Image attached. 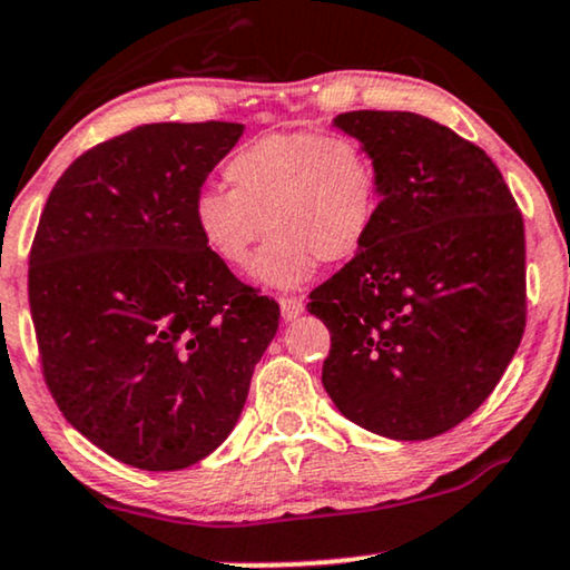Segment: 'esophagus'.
<instances>
[{
  "label": "esophagus",
  "mask_w": 570,
  "mask_h": 570,
  "mask_svg": "<svg viewBox=\"0 0 570 570\" xmlns=\"http://www.w3.org/2000/svg\"><path fill=\"white\" fill-rule=\"evenodd\" d=\"M278 305H281V318H284V321L299 318L302 309H305V305H302V299H297V297H284V299L278 302Z\"/></svg>",
  "instance_id": "obj_1"
}]
</instances>
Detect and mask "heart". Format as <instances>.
Returning <instances> with one entry per match:
<instances>
[{
  "label": "heart",
  "instance_id": "b5f03b06",
  "mask_svg": "<svg viewBox=\"0 0 570 570\" xmlns=\"http://www.w3.org/2000/svg\"><path fill=\"white\" fill-rule=\"evenodd\" d=\"M223 176L191 205L194 232L228 268L252 263L268 289H297L318 263H344L368 242L381 207V176L363 141L315 131H276L244 144Z\"/></svg>",
  "mask_w": 570,
  "mask_h": 570
}]
</instances>
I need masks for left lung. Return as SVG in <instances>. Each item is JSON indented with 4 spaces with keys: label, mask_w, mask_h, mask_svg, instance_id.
Returning a JSON list of instances; mask_svg holds the SVG:
<instances>
[{
    "label": "left lung",
    "mask_w": 570,
    "mask_h": 570,
    "mask_svg": "<svg viewBox=\"0 0 570 570\" xmlns=\"http://www.w3.org/2000/svg\"><path fill=\"white\" fill-rule=\"evenodd\" d=\"M334 128L379 165L363 249L309 292L326 323L323 389L373 434L421 442L484 402L525 326L523 218L484 149L417 112L355 110Z\"/></svg>",
    "instance_id": "1"
}]
</instances>
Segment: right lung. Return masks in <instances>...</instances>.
Here are the masks:
<instances>
[{
	"label": "right lung",
	"instance_id": "right-lung-1",
	"mask_svg": "<svg viewBox=\"0 0 570 570\" xmlns=\"http://www.w3.org/2000/svg\"><path fill=\"white\" fill-rule=\"evenodd\" d=\"M242 124L139 126L49 194L28 299L49 392L120 463L181 471L232 434L278 328L194 232L191 205Z\"/></svg>",
	"mask_w": 570,
	"mask_h": 570
}]
</instances>
